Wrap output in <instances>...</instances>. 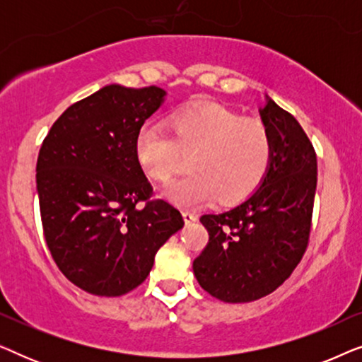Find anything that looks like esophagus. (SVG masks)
<instances>
[{
	"label": "esophagus",
	"instance_id": "1",
	"mask_svg": "<svg viewBox=\"0 0 362 362\" xmlns=\"http://www.w3.org/2000/svg\"><path fill=\"white\" fill-rule=\"evenodd\" d=\"M182 219H185L186 224H191V222H196L197 221V216L194 212L191 211H182Z\"/></svg>",
	"mask_w": 362,
	"mask_h": 362
}]
</instances>
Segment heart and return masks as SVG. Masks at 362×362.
<instances>
[{"instance_id":"heart-1","label":"heart","mask_w":362,"mask_h":362,"mask_svg":"<svg viewBox=\"0 0 362 362\" xmlns=\"http://www.w3.org/2000/svg\"><path fill=\"white\" fill-rule=\"evenodd\" d=\"M173 136L160 125H143L135 156L143 173L168 181L181 165V153H192L189 175L168 182L163 197L182 207L219 199L235 204L259 189L270 170L274 143L264 123L216 102L181 108L170 118Z\"/></svg>"}]
</instances>
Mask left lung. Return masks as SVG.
<instances>
[{
    "instance_id": "obj_1",
    "label": "left lung",
    "mask_w": 362,
    "mask_h": 362,
    "mask_svg": "<svg viewBox=\"0 0 362 362\" xmlns=\"http://www.w3.org/2000/svg\"><path fill=\"white\" fill-rule=\"evenodd\" d=\"M274 158L254 194L230 209L204 214L209 242L192 262L207 293L227 303L259 300L279 288L308 245L316 191V155L308 136L269 95L259 108Z\"/></svg>"
}]
</instances>
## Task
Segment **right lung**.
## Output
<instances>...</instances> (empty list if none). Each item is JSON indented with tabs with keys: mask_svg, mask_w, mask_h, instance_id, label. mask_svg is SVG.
Returning a JSON list of instances; mask_svg holds the SVG:
<instances>
[{
	"mask_svg": "<svg viewBox=\"0 0 362 362\" xmlns=\"http://www.w3.org/2000/svg\"><path fill=\"white\" fill-rule=\"evenodd\" d=\"M160 87H102L74 103L44 138L36 189L44 235L59 270L97 296H120L141 285L156 252L182 229L180 211L150 201L135 140L163 105Z\"/></svg>",
	"mask_w": 362,
	"mask_h": 362,
	"instance_id": "right-lung-1",
	"label": "right lung"
}]
</instances>
